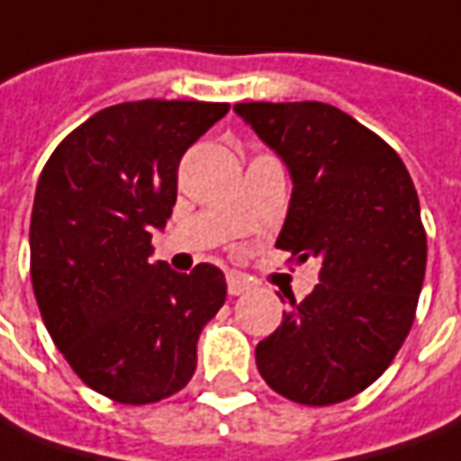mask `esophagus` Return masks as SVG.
Wrapping results in <instances>:
<instances>
[{
	"label": "esophagus",
	"mask_w": 461,
	"mask_h": 461,
	"mask_svg": "<svg viewBox=\"0 0 461 461\" xmlns=\"http://www.w3.org/2000/svg\"><path fill=\"white\" fill-rule=\"evenodd\" d=\"M249 287H252V280L247 275H240V272H230L227 275V290H230V295H242Z\"/></svg>",
	"instance_id": "obj_1"
}]
</instances>
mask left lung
<instances>
[{"instance_id":"1","label":"left lung","mask_w":461,"mask_h":461,"mask_svg":"<svg viewBox=\"0 0 461 461\" xmlns=\"http://www.w3.org/2000/svg\"><path fill=\"white\" fill-rule=\"evenodd\" d=\"M237 115L283 158L293 199L277 247L318 257L321 285L255 350L272 391L305 406L353 399L386 371L416 318L427 231L399 153L318 100L237 103ZM283 300V297H280Z\"/></svg>"}]
</instances>
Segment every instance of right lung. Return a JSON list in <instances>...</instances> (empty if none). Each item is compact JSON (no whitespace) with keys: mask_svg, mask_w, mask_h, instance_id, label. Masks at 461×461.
<instances>
[{"mask_svg":"<svg viewBox=\"0 0 461 461\" xmlns=\"http://www.w3.org/2000/svg\"><path fill=\"white\" fill-rule=\"evenodd\" d=\"M230 103L133 100L59 140L37 181L30 277L50 338L77 378L115 403L174 396L227 300L224 275L151 262L176 204L178 161Z\"/></svg>","mask_w":461,"mask_h":461,"instance_id":"obj_1","label":"right lung"}]
</instances>
